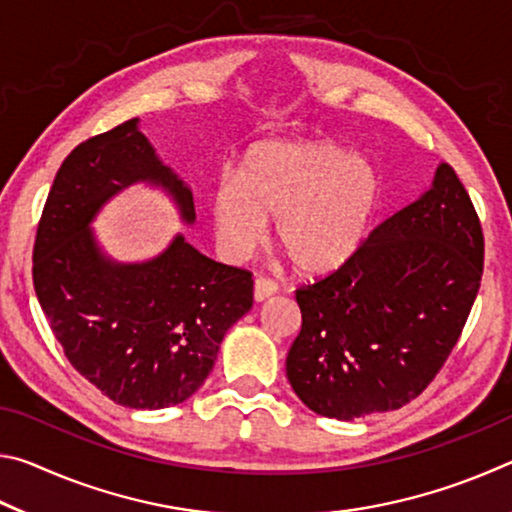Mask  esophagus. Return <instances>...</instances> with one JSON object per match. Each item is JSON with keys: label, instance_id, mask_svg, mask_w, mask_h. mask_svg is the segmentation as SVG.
<instances>
[{"label": "esophagus", "instance_id": "1", "mask_svg": "<svg viewBox=\"0 0 512 512\" xmlns=\"http://www.w3.org/2000/svg\"><path fill=\"white\" fill-rule=\"evenodd\" d=\"M277 291V284L273 280H266V277H257L255 280V300L264 302L273 296Z\"/></svg>", "mask_w": 512, "mask_h": 512}]
</instances>
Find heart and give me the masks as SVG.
<instances>
[{
  "instance_id": "1",
  "label": "heart",
  "mask_w": 512,
  "mask_h": 512,
  "mask_svg": "<svg viewBox=\"0 0 512 512\" xmlns=\"http://www.w3.org/2000/svg\"><path fill=\"white\" fill-rule=\"evenodd\" d=\"M381 203L370 162L325 140H271L250 149L239 176H223L210 196L214 235L241 262L275 219V241L300 273L325 275L357 255Z\"/></svg>"
}]
</instances>
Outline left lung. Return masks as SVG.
I'll return each mask as SVG.
<instances>
[{"label":"left lung","mask_w":512,"mask_h":512,"mask_svg":"<svg viewBox=\"0 0 512 512\" xmlns=\"http://www.w3.org/2000/svg\"><path fill=\"white\" fill-rule=\"evenodd\" d=\"M483 273L479 216L449 164L418 201L379 223L339 271L296 291L287 357L296 395L354 420L415 400L461 336Z\"/></svg>","instance_id":"1"}]
</instances>
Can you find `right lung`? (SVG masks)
Returning <instances> with one entry per match:
<instances>
[{
    "instance_id": "right-lung-1",
    "label": "right lung",
    "mask_w": 512,
    "mask_h": 512,
    "mask_svg": "<svg viewBox=\"0 0 512 512\" xmlns=\"http://www.w3.org/2000/svg\"><path fill=\"white\" fill-rule=\"evenodd\" d=\"M135 183L162 189L196 221L194 196L160 158L140 119L90 137L67 155L33 246V287L69 363L128 409H167L210 375L228 329L253 307V275L180 235L144 262H117L92 223Z\"/></svg>"
}]
</instances>
